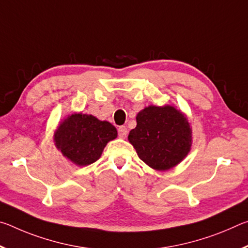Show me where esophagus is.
Masks as SVG:
<instances>
[{
  "instance_id": "esophagus-1",
  "label": "esophagus",
  "mask_w": 248,
  "mask_h": 248,
  "mask_svg": "<svg viewBox=\"0 0 248 248\" xmlns=\"http://www.w3.org/2000/svg\"><path fill=\"white\" fill-rule=\"evenodd\" d=\"M128 134V129L127 127H124V125H121V127L118 128V136L120 138H125Z\"/></svg>"
}]
</instances>
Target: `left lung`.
Instances as JSON below:
<instances>
[{
	"instance_id": "8db88e82",
	"label": "left lung",
	"mask_w": 248,
	"mask_h": 248,
	"mask_svg": "<svg viewBox=\"0 0 248 248\" xmlns=\"http://www.w3.org/2000/svg\"><path fill=\"white\" fill-rule=\"evenodd\" d=\"M128 140L145 164L170 170L186 156L191 146V129L182 112L171 106H149L137 116V127Z\"/></svg>"
}]
</instances>
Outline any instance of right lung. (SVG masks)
Listing matches in <instances>:
<instances>
[{"mask_svg": "<svg viewBox=\"0 0 248 248\" xmlns=\"http://www.w3.org/2000/svg\"><path fill=\"white\" fill-rule=\"evenodd\" d=\"M116 138L117 130L110 123L83 114L69 116L54 133L57 148L79 166L97 161L106 144Z\"/></svg>", "mask_w": 248, "mask_h": 248, "instance_id": "obj_1", "label": "right lung"}]
</instances>
